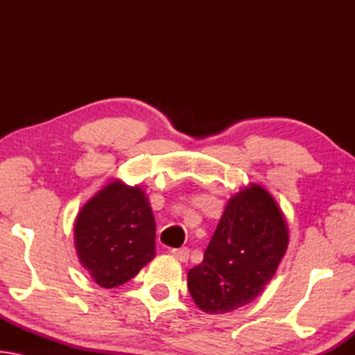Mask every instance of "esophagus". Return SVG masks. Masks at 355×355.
Here are the masks:
<instances>
[{
  "instance_id": "esophagus-1",
  "label": "esophagus",
  "mask_w": 355,
  "mask_h": 355,
  "mask_svg": "<svg viewBox=\"0 0 355 355\" xmlns=\"http://www.w3.org/2000/svg\"><path fill=\"white\" fill-rule=\"evenodd\" d=\"M172 255L180 261H188L189 258V249L188 248H180V249H172Z\"/></svg>"
}]
</instances>
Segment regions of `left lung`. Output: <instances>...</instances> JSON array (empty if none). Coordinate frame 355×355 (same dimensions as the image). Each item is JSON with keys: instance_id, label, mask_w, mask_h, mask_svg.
Listing matches in <instances>:
<instances>
[{"instance_id": "1", "label": "left lung", "mask_w": 355, "mask_h": 355, "mask_svg": "<svg viewBox=\"0 0 355 355\" xmlns=\"http://www.w3.org/2000/svg\"><path fill=\"white\" fill-rule=\"evenodd\" d=\"M288 225L277 202L260 184L228 200L203 261L188 272L197 307L222 315L252 302L274 277L288 249Z\"/></svg>"}]
</instances>
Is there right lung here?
Instances as JSON below:
<instances>
[{
  "mask_svg": "<svg viewBox=\"0 0 355 355\" xmlns=\"http://www.w3.org/2000/svg\"><path fill=\"white\" fill-rule=\"evenodd\" d=\"M73 232L80 263L103 288L127 284L156 255V224L146 192L120 180L81 208Z\"/></svg>",
  "mask_w": 355,
  "mask_h": 355,
  "instance_id": "add662e5",
  "label": "right lung"
}]
</instances>
